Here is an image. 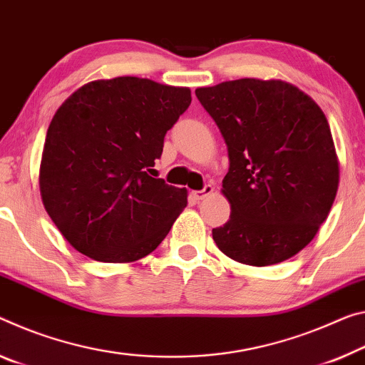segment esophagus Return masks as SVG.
Segmentation results:
<instances>
[{
    "instance_id": "1",
    "label": "esophagus",
    "mask_w": 365,
    "mask_h": 365,
    "mask_svg": "<svg viewBox=\"0 0 365 365\" xmlns=\"http://www.w3.org/2000/svg\"><path fill=\"white\" fill-rule=\"evenodd\" d=\"M212 192H214V187H212L211 183H207V185H205L203 190H195V192H192V198L195 201H200V200L206 198L207 195H211Z\"/></svg>"
}]
</instances>
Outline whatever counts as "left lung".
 I'll list each match as a JSON object with an SVG mask.
<instances>
[{
  "instance_id": "obj_1",
  "label": "left lung",
  "mask_w": 365,
  "mask_h": 365,
  "mask_svg": "<svg viewBox=\"0 0 365 365\" xmlns=\"http://www.w3.org/2000/svg\"><path fill=\"white\" fill-rule=\"evenodd\" d=\"M195 94L229 153L222 193L230 217L212 229L219 250L252 266L294 257L317 235L338 192L339 164L325 113L279 79L225 81Z\"/></svg>"
}]
</instances>
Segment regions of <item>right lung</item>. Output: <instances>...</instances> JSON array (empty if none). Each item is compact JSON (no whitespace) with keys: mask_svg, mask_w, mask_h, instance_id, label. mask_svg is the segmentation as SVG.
Segmentation results:
<instances>
[{"mask_svg":"<svg viewBox=\"0 0 365 365\" xmlns=\"http://www.w3.org/2000/svg\"><path fill=\"white\" fill-rule=\"evenodd\" d=\"M190 103L188 88L121 76L92 81L56 110L40 162V195L78 252L130 263L165 239L187 206V190L149 172Z\"/></svg>","mask_w":365,"mask_h":365,"instance_id":"add662e5","label":"right lung"}]
</instances>
